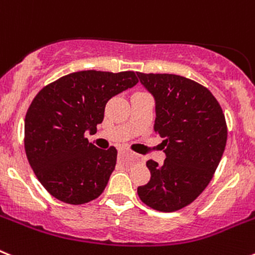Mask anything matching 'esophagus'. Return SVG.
<instances>
[{"label":"esophagus","instance_id":"34e87169","mask_svg":"<svg viewBox=\"0 0 255 255\" xmlns=\"http://www.w3.org/2000/svg\"><path fill=\"white\" fill-rule=\"evenodd\" d=\"M124 154H129V153H128V152H120V155H124ZM131 157H132V159H136V157H135L134 154H131Z\"/></svg>","mask_w":255,"mask_h":255}]
</instances>
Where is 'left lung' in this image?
I'll list each match as a JSON object with an SVG mask.
<instances>
[{"mask_svg": "<svg viewBox=\"0 0 255 255\" xmlns=\"http://www.w3.org/2000/svg\"><path fill=\"white\" fill-rule=\"evenodd\" d=\"M155 100L154 131L166 153L163 164L148 159V184L138 188L144 204L175 212L193 203L215 175L227 140L225 115L199 83L173 74L138 73Z\"/></svg>", "mask_w": 255, "mask_h": 255, "instance_id": "1", "label": "left lung"}]
</instances>
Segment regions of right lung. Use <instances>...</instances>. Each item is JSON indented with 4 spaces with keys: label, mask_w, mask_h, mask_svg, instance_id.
<instances>
[{
    "label": "right lung",
    "mask_w": 255,
    "mask_h": 255,
    "mask_svg": "<svg viewBox=\"0 0 255 255\" xmlns=\"http://www.w3.org/2000/svg\"><path fill=\"white\" fill-rule=\"evenodd\" d=\"M136 83L134 71L84 70L38 92L26 111L24 147L35 176L52 197L78 206L102 194L117 150L97 148L85 131L94 134L108 101Z\"/></svg>",
    "instance_id": "1"
}]
</instances>
